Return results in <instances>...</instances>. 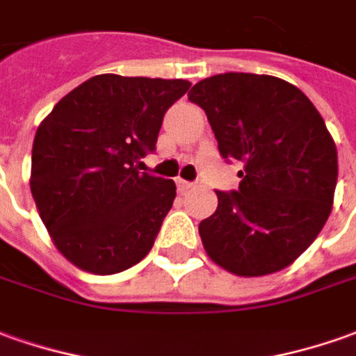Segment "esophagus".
<instances>
[{
  "instance_id": "34e87169",
  "label": "esophagus",
  "mask_w": 356,
  "mask_h": 356,
  "mask_svg": "<svg viewBox=\"0 0 356 356\" xmlns=\"http://www.w3.org/2000/svg\"><path fill=\"white\" fill-rule=\"evenodd\" d=\"M177 188L181 191V193H185V191L195 188V183H193V181H183V179H177Z\"/></svg>"
}]
</instances>
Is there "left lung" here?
<instances>
[{"label":"left lung","instance_id":"1","mask_svg":"<svg viewBox=\"0 0 356 356\" xmlns=\"http://www.w3.org/2000/svg\"><path fill=\"white\" fill-rule=\"evenodd\" d=\"M204 108L222 158L238 159V191L198 224L209 257L239 277L289 267L327 222L337 147L318 108L284 79L228 72L188 91Z\"/></svg>","mask_w":356,"mask_h":356}]
</instances>
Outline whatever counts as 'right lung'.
Returning a JSON list of instances; mask_svg holds the SVG:
<instances>
[{
  "label": "right lung",
  "mask_w": 356,
  "mask_h": 356,
  "mask_svg": "<svg viewBox=\"0 0 356 356\" xmlns=\"http://www.w3.org/2000/svg\"><path fill=\"white\" fill-rule=\"evenodd\" d=\"M185 79L101 74L60 99L33 142L31 193L60 253L95 275L130 269L149 253L175 183L138 171L156 149Z\"/></svg>",
  "instance_id": "add662e5"
}]
</instances>
